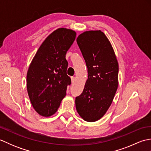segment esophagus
I'll return each mask as SVG.
<instances>
[{
    "label": "esophagus",
    "mask_w": 151,
    "mask_h": 151,
    "mask_svg": "<svg viewBox=\"0 0 151 151\" xmlns=\"http://www.w3.org/2000/svg\"><path fill=\"white\" fill-rule=\"evenodd\" d=\"M75 77H71V82H72V84H74V83H75Z\"/></svg>",
    "instance_id": "34e87169"
}]
</instances>
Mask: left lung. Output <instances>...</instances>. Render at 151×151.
I'll use <instances>...</instances> for the list:
<instances>
[{
  "label": "left lung",
  "instance_id": "obj_1",
  "mask_svg": "<svg viewBox=\"0 0 151 151\" xmlns=\"http://www.w3.org/2000/svg\"><path fill=\"white\" fill-rule=\"evenodd\" d=\"M88 68V78L76 108L86 121L95 122L110 106L118 87L119 65L114 50L101 30L86 31L76 39Z\"/></svg>",
  "mask_w": 151,
  "mask_h": 151
}]
</instances>
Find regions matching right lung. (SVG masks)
I'll return each instance as SVG.
<instances>
[{
	"label": "right lung",
	"instance_id": "right-lung-1",
	"mask_svg": "<svg viewBox=\"0 0 151 151\" xmlns=\"http://www.w3.org/2000/svg\"><path fill=\"white\" fill-rule=\"evenodd\" d=\"M75 31L58 28L50 34L37 50L27 75L28 94L38 114H55L65 97L71 80L67 75V51L76 37Z\"/></svg>",
	"mask_w": 151,
	"mask_h": 151
}]
</instances>
